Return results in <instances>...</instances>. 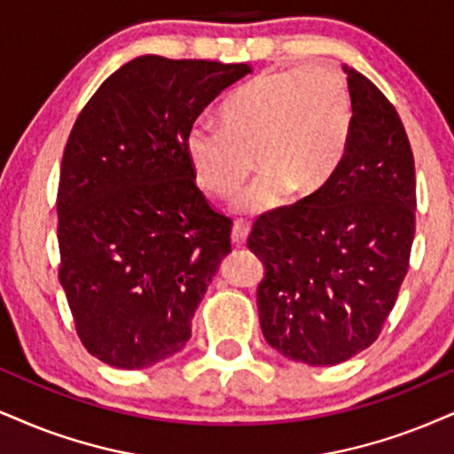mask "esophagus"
Segmentation results:
<instances>
[{
  "mask_svg": "<svg viewBox=\"0 0 454 454\" xmlns=\"http://www.w3.org/2000/svg\"><path fill=\"white\" fill-rule=\"evenodd\" d=\"M248 233H250L248 223L236 221V223H233V227H231V242L236 246H244L246 238H248Z\"/></svg>",
  "mask_w": 454,
  "mask_h": 454,
  "instance_id": "34e87169",
  "label": "esophagus"
}]
</instances>
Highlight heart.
<instances>
[{"label": "heart", "mask_w": 454, "mask_h": 454, "mask_svg": "<svg viewBox=\"0 0 454 454\" xmlns=\"http://www.w3.org/2000/svg\"><path fill=\"white\" fill-rule=\"evenodd\" d=\"M354 105L328 65L262 73L227 98L221 128L193 126L187 155L201 192L229 198L250 172L261 178L239 198L246 212L278 206L284 193L311 198L326 187L349 147Z\"/></svg>", "instance_id": "obj_1"}]
</instances>
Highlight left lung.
Returning <instances> with one entry per match:
<instances>
[{
    "label": "left lung",
    "mask_w": 454,
    "mask_h": 454,
    "mask_svg": "<svg viewBox=\"0 0 454 454\" xmlns=\"http://www.w3.org/2000/svg\"><path fill=\"white\" fill-rule=\"evenodd\" d=\"M347 73L354 126L322 192L254 223L248 248L265 265L262 337L309 366L371 347L394 309L415 239V160L404 124L362 73Z\"/></svg>",
    "instance_id": "left-lung-1"
}]
</instances>
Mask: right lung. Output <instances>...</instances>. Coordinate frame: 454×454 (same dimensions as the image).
<instances>
[{"instance_id":"obj_1","label":"right lung","mask_w":454,"mask_h":454,"mask_svg":"<svg viewBox=\"0 0 454 454\" xmlns=\"http://www.w3.org/2000/svg\"><path fill=\"white\" fill-rule=\"evenodd\" d=\"M253 67L138 56L77 115L60 164L59 279L77 337L109 366L178 354L212 276L231 253V218L195 184L187 134Z\"/></svg>"}]
</instances>
